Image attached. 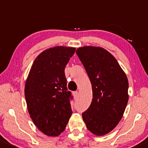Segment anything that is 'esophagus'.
Instances as JSON below:
<instances>
[{
	"mask_svg": "<svg viewBox=\"0 0 148 148\" xmlns=\"http://www.w3.org/2000/svg\"><path fill=\"white\" fill-rule=\"evenodd\" d=\"M78 96H79L78 92H77V91H74V97L77 98V97H78Z\"/></svg>",
	"mask_w": 148,
	"mask_h": 148,
	"instance_id": "34e87169",
	"label": "esophagus"
}]
</instances>
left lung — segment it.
Here are the masks:
<instances>
[{
  "label": "left lung",
  "mask_w": 148,
  "mask_h": 148,
  "mask_svg": "<svg viewBox=\"0 0 148 148\" xmlns=\"http://www.w3.org/2000/svg\"><path fill=\"white\" fill-rule=\"evenodd\" d=\"M89 77L93 99L82 113L88 130L103 136L121 121L128 101L125 72L110 52L99 47H82L76 51Z\"/></svg>",
  "instance_id": "obj_1"
}]
</instances>
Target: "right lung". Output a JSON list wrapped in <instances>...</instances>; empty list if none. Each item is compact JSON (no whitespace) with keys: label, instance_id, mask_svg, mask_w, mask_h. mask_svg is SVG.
Instances as JSON below:
<instances>
[{"label":"right lung","instance_id":"add662e5","mask_svg":"<svg viewBox=\"0 0 148 148\" xmlns=\"http://www.w3.org/2000/svg\"><path fill=\"white\" fill-rule=\"evenodd\" d=\"M75 48L58 46L43 51L30 70L25 86V96L30 117L42 133L60 135L72 114L65 67Z\"/></svg>","mask_w":148,"mask_h":148}]
</instances>
